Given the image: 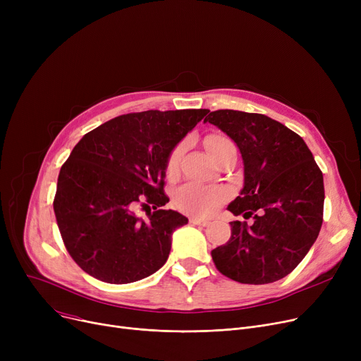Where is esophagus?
<instances>
[{
  "instance_id": "34e87169",
  "label": "esophagus",
  "mask_w": 361,
  "mask_h": 361,
  "mask_svg": "<svg viewBox=\"0 0 361 361\" xmlns=\"http://www.w3.org/2000/svg\"><path fill=\"white\" fill-rule=\"evenodd\" d=\"M188 222L190 224H193V225H200V226H206V225H209V221H206V219H200V218H190L188 219Z\"/></svg>"
}]
</instances>
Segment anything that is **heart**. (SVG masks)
I'll list each match as a JSON object with an SVG mask.
<instances>
[{"mask_svg":"<svg viewBox=\"0 0 361 361\" xmlns=\"http://www.w3.org/2000/svg\"><path fill=\"white\" fill-rule=\"evenodd\" d=\"M228 145H233V142L221 135H209L204 139V146L211 154V157H214L216 152H219L222 147ZM181 154L183 145H178L173 152H171V155L166 161V169L169 173H173V171L177 169ZM225 199L226 193L221 190V188L206 187L195 183L184 184L174 193V204L177 206V209L195 216H207L214 214L224 203Z\"/></svg>","mask_w":361,"mask_h":361,"instance_id":"heart-1","label":"heart"}]
</instances>
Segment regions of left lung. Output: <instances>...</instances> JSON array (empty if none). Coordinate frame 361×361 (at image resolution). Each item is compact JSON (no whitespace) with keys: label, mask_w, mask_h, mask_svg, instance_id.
Segmentation results:
<instances>
[{"label":"left lung","mask_w":361,"mask_h":361,"mask_svg":"<svg viewBox=\"0 0 361 361\" xmlns=\"http://www.w3.org/2000/svg\"><path fill=\"white\" fill-rule=\"evenodd\" d=\"M238 146L244 185L228 211L255 222L233 221L231 237L212 250L216 269L241 283L275 282L295 269L324 221V176L297 133L263 116L234 109L204 118Z\"/></svg>","instance_id":"left-lung-1"}]
</instances>
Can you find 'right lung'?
<instances>
[{
    "mask_svg": "<svg viewBox=\"0 0 361 361\" xmlns=\"http://www.w3.org/2000/svg\"><path fill=\"white\" fill-rule=\"evenodd\" d=\"M209 112L124 114L89 131L60 169L54 212L73 260L108 283L143 279L168 259L171 235L188 219L164 209L166 161ZM142 204L147 220L134 209ZM154 209L149 212V207Z\"/></svg>",
    "mask_w": 361,
    "mask_h": 361,
    "instance_id": "add662e5",
    "label": "right lung"
}]
</instances>
